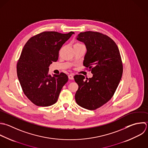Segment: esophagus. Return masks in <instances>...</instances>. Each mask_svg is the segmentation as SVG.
Masks as SVG:
<instances>
[{"label": "esophagus", "mask_w": 148, "mask_h": 148, "mask_svg": "<svg viewBox=\"0 0 148 148\" xmlns=\"http://www.w3.org/2000/svg\"><path fill=\"white\" fill-rule=\"evenodd\" d=\"M69 79H74V76H73V74H70V75H69Z\"/></svg>", "instance_id": "obj_1"}]
</instances>
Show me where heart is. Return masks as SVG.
<instances>
[{
  "instance_id": "b5f03b06",
  "label": "heart",
  "mask_w": 148,
  "mask_h": 148,
  "mask_svg": "<svg viewBox=\"0 0 148 148\" xmlns=\"http://www.w3.org/2000/svg\"><path fill=\"white\" fill-rule=\"evenodd\" d=\"M77 44H79V43H77Z\"/></svg>"
}]
</instances>
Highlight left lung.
Wrapping results in <instances>:
<instances>
[{
  "instance_id": "8db88e82",
  "label": "left lung",
  "mask_w": 148,
  "mask_h": 148,
  "mask_svg": "<svg viewBox=\"0 0 148 148\" xmlns=\"http://www.w3.org/2000/svg\"><path fill=\"white\" fill-rule=\"evenodd\" d=\"M77 40L86 46L83 64L93 77L86 79L82 75L74 77L78 85L75 101L84 108L95 110L112 98L121 81L123 65L119 50L113 40L99 32H81Z\"/></svg>"
}]
</instances>
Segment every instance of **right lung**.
<instances>
[{
  "mask_svg": "<svg viewBox=\"0 0 148 148\" xmlns=\"http://www.w3.org/2000/svg\"><path fill=\"white\" fill-rule=\"evenodd\" d=\"M74 33L44 32L24 45L16 65L17 76L24 94L34 104L48 107L56 103L69 78L63 73L49 74V66L58 60L60 49Z\"/></svg>",
  "mask_w": 148,
  "mask_h": 148,
  "instance_id": "obj_1",
  "label": "right lung"
}]
</instances>
